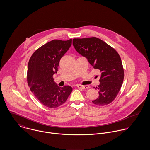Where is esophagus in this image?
Instances as JSON below:
<instances>
[{
  "label": "esophagus",
  "mask_w": 150,
  "mask_h": 150,
  "mask_svg": "<svg viewBox=\"0 0 150 150\" xmlns=\"http://www.w3.org/2000/svg\"><path fill=\"white\" fill-rule=\"evenodd\" d=\"M77 86L79 88H80V89H88L89 88V86H82V85H77Z\"/></svg>",
  "instance_id": "1"
}]
</instances>
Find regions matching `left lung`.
Wrapping results in <instances>:
<instances>
[{
    "label": "left lung",
    "mask_w": 150,
    "mask_h": 150,
    "mask_svg": "<svg viewBox=\"0 0 150 150\" xmlns=\"http://www.w3.org/2000/svg\"><path fill=\"white\" fill-rule=\"evenodd\" d=\"M73 45L94 69L102 73L100 84L96 87L99 97L92 103L99 106L110 104L117 96L124 81V71L120 55L112 47L95 37L73 39Z\"/></svg>",
    "instance_id": "left-lung-1"
}]
</instances>
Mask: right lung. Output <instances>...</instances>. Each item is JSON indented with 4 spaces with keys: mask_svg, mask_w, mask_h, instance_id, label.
Masks as SVG:
<instances>
[{
    "mask_svg": "<svg viewBox=\"0 0 150 150\" xmlns=\"http://www.w3.org/2000/svg\"><path fill=\"white\" fill-rule=\"evenodd\" d=\"M72 39L53 40L36 50L28 67L27 81L30 91L44 106L57 108L63 105L73 89L70 86H58L53 75L57 73L61 58L71 45Z\"/></svg>",
    "mask_w": 150,
    "mask_h": 150,
    "instance_id": "add662e5",
    "label": "right lung"
}]
</instances>
